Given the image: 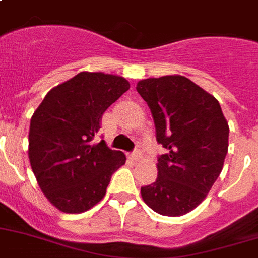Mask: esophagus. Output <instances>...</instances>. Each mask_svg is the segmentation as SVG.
<instances>
[{"mask_svg": "<svg viewBox=\"0 0 258 258\" xmlns=\"http://www.w3.org/2000/svg\"><path fill=\"white\" fill-rule=\"evenodd\" d=\"M129 158H131L132 160H134V162H137V160L141 159V153L138 150L133 151V153H132L131 155H129Z\"/></svg>", "mask_w": 258, "mask_h": 258, "instance_id": "34e87169", "label": "esophagus"}]
</instances>
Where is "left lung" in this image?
<instances>
[{
  "label": "left lung",
  "instance_id": "1",
  "mask_svg": "<svg viewBox=\"0 0 258 258\" xmlns=\"http://www.w3.org/2000/svg\"><path fill=\"white\" fill-rule=\"evenodd\" d=\"M136 89L150 108L156 141L167 149L158 158V177L141 195L158 214L180 217L204 201L221 175L228 122L217 99L185 77L142 79Z\"/></svg>",
  "mask_w": 258,
  "mask_h": 258
}]
</instances>
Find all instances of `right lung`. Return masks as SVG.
I'll list each match as a JSON object with an SVG mask.
<instances>
[{"mask_svg":"<svg viewBox=\"0 0 258 258\" xmlns=\"http://www.w3.org/2000/svg\"><path fill=\"white\" fill-rule=\"evenodd\" d=\"M131 85L122 77L81 72L48 92L31 117L28 158L37 184L58 210L79 214L105 196L125 164L122 151L94 144L102 116Z\"/></svg>","mask_w":258,"mask_h":258,"instance_id":"obj_1","label":"right lung"}]
</instances>
